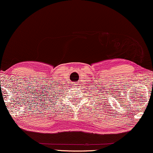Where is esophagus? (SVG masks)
<instances>
[{"mask_svg":"<svg viewBox=\"0 0 153 153\" xmlns=\"http://www.w3.org/2000/svg\"><path fill=\"white\" fill-rule=\"evenodd\" d=\"M72 84H73V85H74V86H75V87H76V85H77V83H73Z\"/></svg>","mask_w":153,"mask_h":153,"instance_id":"34e87169","label":"esophagus"}]
</instances>
